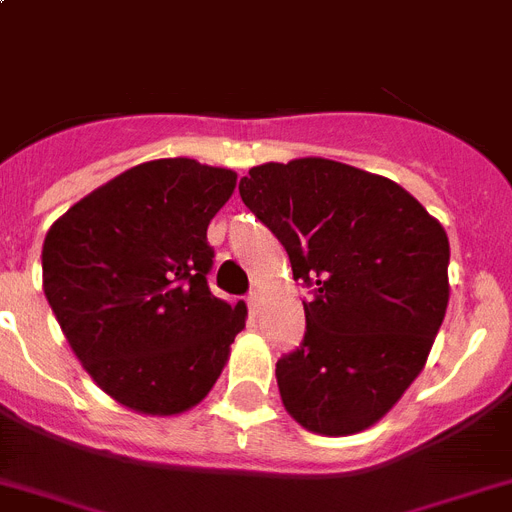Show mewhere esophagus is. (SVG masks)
Here are the masks:
<instances>
[{"label": "esophagus", "mask_w": 512, "mask_h": 512, "mask_svg": "<svg viewBox=\"0 0 512 512\" xmlns=\"http://www.w3.org/2000/svg\"><path fill=\"white\" fill-rule=\"evenodd\" d=\"M247 304L252 312H257V309H260V294H257V291H252V294L247 296Z\"/></svg>", "instance_id": "34e87169"}]
</instances>
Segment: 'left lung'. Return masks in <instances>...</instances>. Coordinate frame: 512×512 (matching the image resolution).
Returning a JSON list of instances; mask_svg holds the SVG:
<instances>
[{
	"label": "left lung",
	"mask_w": 512,
	"mask_h": 512,
	"mask_svg": "<svg viewBox=\"0 0 512 512\" xmlns=\"http://www.w3.org/2000/svg\"><path fill=\"white\" fill-rule=\"evenodd\" d=\"M239 195L312 291L302 343L276 364L283 406L317 435L372 427L435 343L448 234L403 187L328 158L255 166Z\"/></svg>",
	"instance_id": "obj_1"
}]
</instances>
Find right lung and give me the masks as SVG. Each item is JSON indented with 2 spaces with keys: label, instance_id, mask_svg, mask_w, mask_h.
Returning <instances> with one entry per match:
<instances>
[{
  "label": "right lung",
  "instance_id": "1",
  "mask_svg": "<svg viewBox=\"0 0 512 512\" xmlns=\"http://www.w3.org/2000/svg\"><path fill=\"white\" fill-rule=\"evenodd\" d=\"M231 169L158 158L72 205L44 239V294L85 372L140 414H182L216 385L247 307L210 294L208 223Z\"/></svg>",
  "mask_w": 512,
  "mask_h": 512
}]
</instances>
